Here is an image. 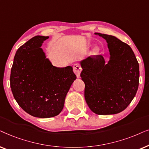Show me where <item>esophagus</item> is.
Returning a JSON list of instances; mask_svg holds the SVG:
<instances>
[{
	"label": "esophagus",
	"mask_w": 149,
	"mask_h": 149,
	"mask_svg": "<svg viewBox=\"0 0 149 149\" xmlns=\"http://www.w3.org/2000/svg\"><path fill=\"white\" fill-rule=\"evenodd\" d=\"M73 72L76 73V76L78 77V78H79V77H80V76L81 71H82L81 67L78 64H75L73 66Z\"/></svg>",
	"instance_id": "34e87169"
}]
</instances>
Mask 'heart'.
Listing matches in <instances>:
<instances>
[{
	"mask_svg": "<svg viewBox=\"0 0 149 149\" xmlns=\"http://www.w3.org/2000/svg\"><path fill=\"white\" fill-rule=\"evenodd\" d=\"M99 52V49L97 48V47H96V48H95L94 51H93V52L95 53V54H96V53H97Z\"/></svg>",
	"mask_w": 149,
	"mask_h": 149,
	"instance_id": "heart-1",
	"label": "heart"
}]
</instances>
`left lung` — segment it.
Instances as JSON below:
<instances>
[{"instance_id": "obj_1", "label": "left lung", "mask_w": 149, "mask_h": 149, "mask_svg": "<svg viewBox=\"0 0 149 149\" xmlns=\"http://www.w3.org/2000/svg\"><path fill=\"white\" fill-rule=\"evenodd\" d=\"M95 35L106 39L110 57L106 63L102 55L80 61L85 100L95 114H117L130 105L136 94L139 85V64L127 43L112 35L97 33Z\"/></svg>"}]
</instances>
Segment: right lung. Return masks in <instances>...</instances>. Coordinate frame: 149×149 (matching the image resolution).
Masks as SVG:
<instances>
[{"label": "right lung", "instance_id": "1", "mask_svg": "<svg viewBox=\"0 0 149 149\" xmlns=\"http://www.w3.org/2000/svg\"><path fill=\"white\" fill-rule=\"evenodd\" d=\"M49 37L35 36L17 49L10 85L15 100L31 116L50 118L60 114L66 95L76 79L71 66L56 67L41 46Z\"/></svg>", "mask_w": 149, "mask_h": 149}]
</instances>
